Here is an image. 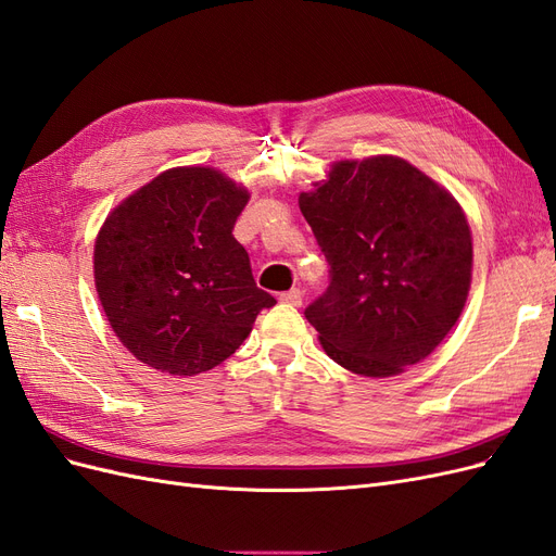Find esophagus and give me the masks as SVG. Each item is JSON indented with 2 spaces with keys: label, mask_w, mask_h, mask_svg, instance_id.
Masks as SVG:
<instances>
[{
  "label": "esophagus",
  "mask_w": 556,
  "mask_h": 556,
  "mask_svg": "<svg viewBox=\"0 0 556 556\" xmlns=\"http://www.w3.org/2000/svg\"><path fill=\"white\" fill-rule=\"evenodd\" d=\"M301 299H304V296H301V290H296V288L280 294V301H282V304H288V306H301Z\"/></svg>",
  "instance_id": "esophagus-1"
}]
</instances>
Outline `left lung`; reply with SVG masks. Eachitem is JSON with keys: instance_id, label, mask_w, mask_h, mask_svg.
<instances>
[{"instance_id": "8db88e82", "label": "left lung", "mask_w": 556, "mask_h": 556, "mask_svg": "<svg viewBox=\"0 0 556 556\" xmlns=\"http://www.w3.org/2000/svg\"><path fill=\"white\" fill-rule=\"evenodd\" d=\"M331 264L306 308L319 345L348 371L390 378L422 362L457 325L473 278L459 201L396 155L336 160L299 194Z\"/></svg>"}]
</instances>
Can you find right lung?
I'll return each instance as SVG.
<instances>
[{
    "mask_svg": "<svg viewBox=\"0 0 556 556\" xmlns=\"http://www.w3.org/2000/svg\"><path fill=\"white\" fill-rule=\"evenodd\" d=\"M250 192L213 166H174L117 204L94 239V288L134 357L169 376L223 364L276 299L233 223Z\"/></svg>",
    "mask_w": 556,
    "mask_h": 556,
    "instance_id": "add662e5",
    "label": "right lung"
}]
</instances>
